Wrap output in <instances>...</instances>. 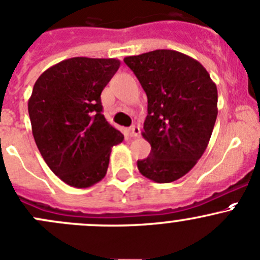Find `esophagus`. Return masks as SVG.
Here are the masks:
<instances>
[{
    "label": "esophagus",
    "mask_w": 260,
    "mask_h": 260,
    "mask_svg": "<svg viewBox=\"0 0 260 260\" xmlns=\"http://www.w3.org/2000/svg\"><path fill=\"white\" fill-rule=\"evenodd\" d=\"M140 133H141L140 125L133 124L132 127L129 128V135H131V137H138V136H140Z\"/></svg>",
    "instance_id": "1"
}]
</instances>
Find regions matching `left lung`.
Here are the masks:
<instances>
[{
  "label": "left lung",
  "instance_id": "left-lung-1",
  "mask_svg": "<svg viewBox=\"0 0 260 260\" xmlns=\"http://www.w3.org/2000/svg\"><path fill=\"white\" fill-rule=\"evenodd\" d=\"M124 62L147 95L142 136L151 145L137 161L143 176L171 183L193 169L217 118V87L197 59L171 49L129 55Z\"/></svg>",
  "mask_w": 260,
  "mask_h": 260
}]
</instances>
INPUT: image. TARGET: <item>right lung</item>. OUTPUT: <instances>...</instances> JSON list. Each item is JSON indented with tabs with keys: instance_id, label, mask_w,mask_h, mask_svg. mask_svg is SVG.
I'll return each instance as SVG.
<instances>
[{
	"instance_id": "add662e5",
	"label": "right lung",
	"mask_w": 260,
	"mask_h": 260,
	"mask_svg": "<svg viewBox=\"0 0 260 260\" xmlns=\"http://www.w3.org/2000/svg\"><path fill=\"white\" fill-rule=\"evenodd\" d=\"M120 66L115 58L74 57L45 70L27 102L35 143L50 170L75 188L105 176L124 136L103 115L100 95Z\"/></svg>"
}]
</instances>
